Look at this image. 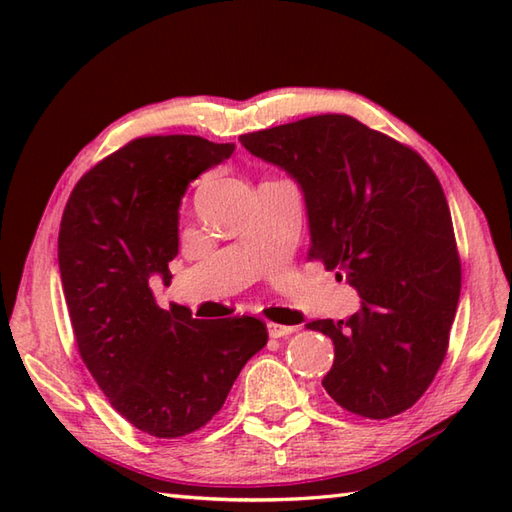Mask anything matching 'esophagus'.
Segmentation results:
<instances>
[{"label": "esophagus", "instance_id": "1", "mask_svg": "<svg viewBox=\"0 0 512 512\" xmlns=\"http://www.w3.org/2000/svg\"><path fill=\"white\" fill-rule=\"evenodd\" d=\"M297 328H292V325H279V323H268V334L273 336V339H284V336L292 334Z\"/></svg>", "mask_w": 512, "mask_h": 512}]
</instances>
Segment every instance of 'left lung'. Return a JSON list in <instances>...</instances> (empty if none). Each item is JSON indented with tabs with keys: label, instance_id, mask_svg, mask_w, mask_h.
Wrapping results in <instances>:
<instances>
[{
	"label": "left lung",
	"instance_id": "1",
	"mask_svg": "<svg viewBox=\"0 0 512 512\" xmlns=\"http://www.w3.org/2000/svg\"><path fill=\"white\" fill-rule=\"evenodd\" d=\"M303 191L308 259L363 299L347 321L308 330L334 343L323 387L356 416L385 420L416 402L444 361L462 268L436 173L411 147L345 114L239 136Z\"/></svg>",
	"mask_w": 512,
	"mask_h": 512
}]
</instances>
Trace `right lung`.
Returning <instances> with one entry per match:
<instances>
[{"label":"right lung","instance_id":"right-lung-1","mask_svg":"<svg viewBox=\"0 0 512 512\" xmlns=\"http://www.w3.org/2000/svg\"><path fill=\"white\" fill-rule=\"evenodd\" d=\"M233 143L145 136L76 182L59 231V270L85 367L112 407L154 438L204 427L250 356L268 341L255 317L200 321L149 284H171L178 211L189 182L231 158Z\"/></svg>","mask_w":512,"mask_h":512}]
</instances>
